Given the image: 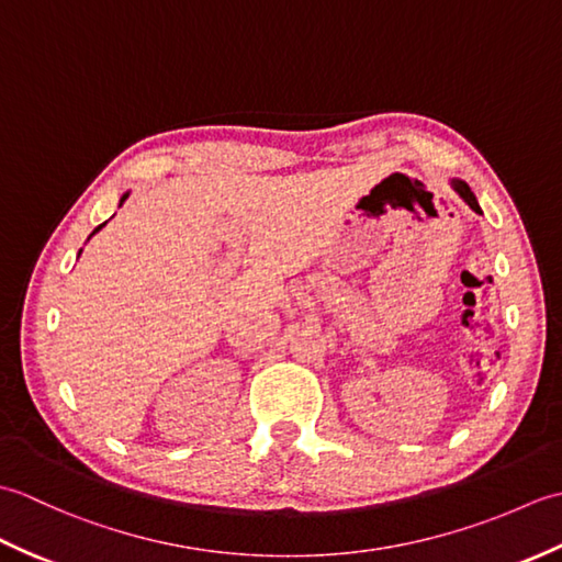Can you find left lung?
Returning <instances> with one entry per match:
<instances>
[{
    "mask_svg": "<svg viewBox=\"0 0 562 562\" xmlns=\"http://www.w3.org/2000/svg\"><path fill=\"white\" fill-rule=\"evenodd\" d=\"M453 190H457V193L465 200V202H469V207L471 210H475V212H481V207H479V202H475V195L471 193V188L469 186H465L463 181H453Z\"/></svg>",
    "mask_w": 562,
    "mask_h": 562,
    "instance_id": "left-lung-1",
    "label": "left lung"
}]
</instances>
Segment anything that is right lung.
<instances>
[{"label":"right lung","mask_w":562,"mask_h":562,"mask_svg":"<svg viewBox=\"0 0 562 562\" xmlns=\"http://www.w3.org/2000/svg\"><path fill=\"white\" fill-rule=\"evenodd\" d=\"M123 200H127V195H123ZM101 226H103V224H101ZM101 226H99V229H101ZM99 229H97V232H99Z\"/></svg>","instance_id":"right-lung-1"}]
</instances>
